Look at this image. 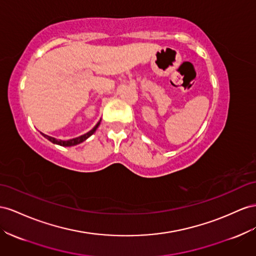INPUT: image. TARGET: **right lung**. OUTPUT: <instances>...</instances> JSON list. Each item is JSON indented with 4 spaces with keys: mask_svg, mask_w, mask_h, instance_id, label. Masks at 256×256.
<instances>
[{
    "mask_svg": "<svg viewBox=\"0 0 256 256\" xmlns=\"http://www.w3.org/2000/svg\"><path fill=\"white\" fill-rule=\"evenodd\" d=\"M100 122H101V120L98 122V124H96V125L90 130V131H88L87 134H82V136H78V138H74V139H71V140H68V141H62V140H57V139H54V138H52V136H47V134H42L47 140H50V142H52L54 144H58V145H61V146H73V145H76V144H80V143H82V142H84L86 139H88L89 136H90L94 131L96 130V128L99 127V125H100Z\"/></svg>",
    "mask_w": 256,
    "mask_h": 256,
    "instance_id": "add662e5",
    "label": "right lung"
}]
</instances>
